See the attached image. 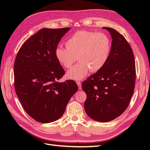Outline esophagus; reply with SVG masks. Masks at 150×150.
<instances>
[{"label": "esophagus", "instance_id": "1", "mask_svg": "<svg viewBox=\"0 0 150 150\" xmlns=\"http://www.w3.org/2000/svg\"><path fill=\"white\" fill-rule=\"evenodd\" d=\"M77 84L78 85V87H79V89H82V88H81V81H78V82H77Z\"/></svg>", "mask_w": 150, "mask_h": 150}]
</instances>
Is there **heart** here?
<instances>
[{
	"label": "heart",
	"mask_w": 150,
	"mask_h": 150,
	"mask_svg": "<svg viewBox=\"0 0 150 150\" xmlns=\"http://www.w3.org/2000/svg\"><path fill=\"white\" fill-rule=\"evenodd\" d=\"M66 47L59 46L55 56L59 63L66 69L74 65L78 58L79 63L68 71L69 79H83L89 71L97 72L105 65L110 56L111 43L103 33L80 30L76 32L66 42Z\"/></svg>",
	"instance_id": "b5f03b06"
}]
</instances>
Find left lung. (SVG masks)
I'll return each instance as SVG.
<instances>
[{
    "mask_svg": "<svg viewBox=\"0 0 150 150\" xmlns=\"http://www.w3.org/2000/svg\"><path fill=\"white\" fill-rule=\"evenodd\" d=\"M112 37L110 56L100 70L82 83L86 93L84 109L94 120L116 119L128 107L134 93L136 67L133 50L125 37L115 29L103 28Z\"/></svg>",
    "mask_w": 150,
    "mask_h": 150,
    "instance_id": "left-lung-1",
    "label": "left lung"
}]
</instances>
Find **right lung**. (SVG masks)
Listing matches in <instances>:
<instances>
[{
  "label": "right lung",
  "mask_w": 150,
  "mask_h": 150,
  "mask_svg": "<svg viewBox=\"0 0 150 150\" xmlns=\"http://www.w3.org/2000/svg\"><path fill=\"white\" fill-rule=\"evenodd\" d=\"M69 29H40L26 40L16 56V93L25 112L36 121L47 123L59 119L78 89L73 80L59 82L65 71L55 50Z\"/></svg>",
  "instance_id": "1"
}]
</instances>
